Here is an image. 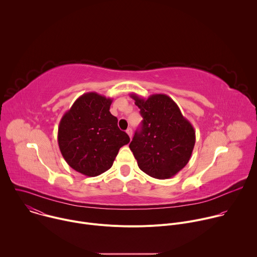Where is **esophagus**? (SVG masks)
<instances>
[{
  "mask_svg": "<svg viewBox=\"0 0 257 257\" xmlns=\"http://www.w3.org/2000/svg\"><path fill=\"white\" fill-rule=\"evenodd\" d=\"M126 132H127V134L129 135V137L132 138V129H131V128H128V129L126 130Z\"/></svg>",
  "mask_w": 257,
  "mask_h": 257,
  "instance_id": "obj_1",
  "label": "esophagus"
}]
</instances>
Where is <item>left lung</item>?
Returning a JSON list of instances; mask_svg holds the SVG:
<instances>
[{
    "label": "left lung",
    "mask_w": 257,
    "mask_h": 257,
    "mask_svg": "<svg viewBox=\"0 0 257 257\" xmlns=\"http://www.w3.org/2000/svg\"><path fill=\"white\" fill-rule=\"evenodd\" d=\"M143 118L129 148L139 169L156 179H168L184 168L192 155L195 131L177 103L166 94L142 98L130 94Z\"/></svg>",
    "instance_id": "obj_1"
}]
</instances>
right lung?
I'll return each instance as SVG.
<instances>
[{
  "label": "right lung",
  "mask_w": 257,
  "mask_h": 257,
  "mask_svg": "<svg viewBox=\"0 0 257 257\" xmlns=\"http://www.w3.org/2000/svg\"><path fill=\"white\" fill-rule=\"evenodd\" d=\"M113 99L96 92L79 96L62 117L58 143L67 164L78 173L98 176L113 166L128 134L118 127V119L109 113Z\"/></svg>",
  "instance_id": "1"
}]
</instances>
